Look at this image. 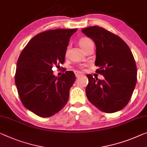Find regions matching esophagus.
Instances as JSON below:
<instances>
[{"mask_svg":"<svg viewBox=\"0 0 147 147\" xmlns=\"http://www.w3.org/2000/svg\"><path fill=\"white\" fill-rule=\"evenodd\" d=\"M75 75L76 76V78H80V77L82 76L83 75V74L82 73V72L81 71H75Z\"/></svg>","mask_w":147,"mask_h":147,"instance_id":"34e87169","label":"esophagus"}]
</instances>
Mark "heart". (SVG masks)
<instances>
[{
	"label": "heart",
	"instance_id": "obj_1",
	"mask_svg": "<svg viewBox=\"0 0 147 147\" xmlns=\"http://www.w3.org/2000/svg\"><path fill=\"white\" fill-rule=\"evenodd\" d=\"M91 40L89 39V38H87V37L81 38V39L80 40V45L81 46V48L83 49L85 47L87 46V45H88V43H89V42H91ZM68 49H69V47H67V50H66V55H67V52H68ZM79 67H80V68H81V69H83V66H79Z\"/></svg>",
	"mask_w": 147,
	"mask_h": 147
}]
</instances>
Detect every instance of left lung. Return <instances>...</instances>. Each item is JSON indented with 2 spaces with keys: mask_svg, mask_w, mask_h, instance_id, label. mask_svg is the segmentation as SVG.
<instances>
[{
  "mask_svg": "<svg viewBox=\"0 0 147 147\" xmlns=\"http://www.w3.org/2000/svg\"><path fill=\"white\" fill-rule=\"evenodd\" d=\"M82 32L96 45V71L103 80L87 75L89 83L85 89L90 102L100 111L118 112L129 101L137 82V66L129 47L123 40L98 26L83 29Z\"/></svg>",
  "mask_w": 147,
  "mask_h": 147,
  "instance_id": "1",
  "label": "left lung"
}]
</instances>
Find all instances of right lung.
Wrapping results in <instances>:
<instances>
[{
  "instance_id": "add662e5",
  "label": "right lung",
  "mask_w": 147,
  "mask_h": 147,
  "mask_svg": "<svg viewBox=\"0 0 147 147\" xmlns=\"http://www.w3.org/2000/svg\"><path fill=\"white\" fill-rule=\"evenodd\" d=\"M78 29H57L40 33L29 40L17 62L15 83L20 100L27 109L49 118L62 109L75 82L73 71L60 77L52 68L63 64L69 39Z\"/></svg>"
}]
</instances>
